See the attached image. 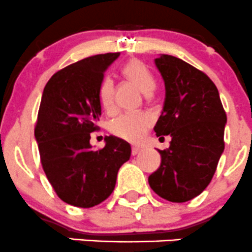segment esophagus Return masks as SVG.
I'll use <instances>...</instances> for the list:
<instances>
[{"instance_id":"esophagus-1","label":"esophagus","mask_w":252,"mask_h":252,"mask_svg":"<svg viewBox=\"0 0 252 252\" xmlns=\"http://www.w3.org/2000/svg\"><path fill=\"white\" fill-rule=\"evenodd\" d=\"M140 147H133V149H131V155H133V156H136L138 154H140Z\"/></svg>"}]
</instances>
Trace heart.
<instances>
[{
	"label": "heart",
	"mask_w": 252,
	"mask_h": 252,
	"mask_svg": "<svg viewBox=\"0 0 252 252\" xmlns=\"http://www.w3.org/2000/svg\"><path fill=\"white\" fill-rule=\"evenodd\" d=\"M123 73L133 81L144 94H150L155 88L151 73L138 60L129 61L123 68ZM98 98L106 111L114 108V84L110 77L102 79L98 88ZM154 124V117L149 113H124L117 117L110 126V130L123 140L139 144L145 139L147 131Z\"/></svg>",
	"instance_id": "b5f03b06"
}]
</instances>
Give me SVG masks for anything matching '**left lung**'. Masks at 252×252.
I'll use <instances>...</instances> for the list:
<instances>
[{
    "mask_svg": "<svg viewBox=\"0 0 252 252\" xmlns=\"http://www.w3.org/2000/svg\"><path fill=\"white\" fill-rule=\"evenodd\" d=\"M166 86L163 111L154 130L171 135L168 149L158 150L161 166L149 177L162 199L185 202L201 194L212 180L224 150L227 114L215 83L180 58L155 60Z\"/></svg>",
    "mask_w": 252,
    "mask_h": 252,
    "instance_id": "obj_1",
    "label": "left lung"
}]
</instances>
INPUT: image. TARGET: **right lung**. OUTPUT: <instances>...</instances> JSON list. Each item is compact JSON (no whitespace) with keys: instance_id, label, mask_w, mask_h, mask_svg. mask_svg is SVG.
<instances>
[{"instance_id":"right-lung-1","label":"right lung","mask_w":252,"mask_h":252,"mask_svg":"<svg viewBox=\"0 0 252 252\" xmlns=\"http://www.w3.org/2000/svg\"><path fill=\"white\" fill-rule=\"evenodd\" d=\"M118 56L95 55L67 65L51 77L42 93L35 126L40 161L57 196L77 207L105 201L119 168L130 158V145L116 136H106L100 150L90 145L101 116L98 88Z\"/></svg>"}]
</instances>
